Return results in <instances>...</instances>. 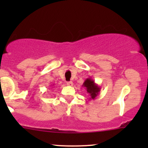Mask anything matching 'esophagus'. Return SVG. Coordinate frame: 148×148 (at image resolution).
Masks as SVG:
<instances>
[{
    "label": "esophagus",
    "mask_w": 148,
    "mask_h": 148,
    "mask_svg": "<svg viewBox=\"0 0 148 148\" xmlns=\"http://www.w3.org/2000/svg\"><path fill=\"white\" fill-rule=\"evenodd\" d=\"M67 85L69 86H73L72 81H68V82H67Z\"/></svg>",
    "instance_id": "1"
}]
</instances>
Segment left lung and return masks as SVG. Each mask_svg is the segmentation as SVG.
Instances as JSON below:
<instances>
[{
  "instance_id": "left-lung-1",
  "label": "left lung",
  "mask_w": 148,
  "mask_h": 148,
  "mask_svg": "<svg viewBox=\"0 0 148 148\" xmlns=\"http://www.w3.org/2000/svg\"><path fill=\"white\" fill-rule=\"evenodd\" d=\"M82 86L86 88V91L90 96V100L95 99L96 97L99 95V92L101 90V88L95 84L94 80L91 78H88L84 81Z\"/></svg>"
}]
</instances>
